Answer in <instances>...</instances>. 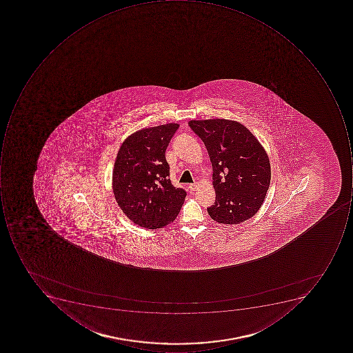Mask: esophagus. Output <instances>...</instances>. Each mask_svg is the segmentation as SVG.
<instances>
[{"label":"esophagus","mask_w":353,"mask_h":353,"mask_svg":"<svg viewBox=\"0 0 353 353\" xmlns=\"http://www.w3.org/2000/svg\"><path fill=\"white\" fill-rule=\"evenodd\" d=\"M197 183H191V185H189V189L191 190L192 192L196 191L197 190Z\"/></svg>","instance_id":"34e87169"}]
</instances>
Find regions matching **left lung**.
Returning a JSON list of instances; mask_svg holds the SVG:
<instances>
[{
	"label": "left lung",
	"instance_id": "left-lung-1",
	"mask_svg": "<svg viewBox=\"0 0 353 353\" xmlns=\"http://www.w3.org/2000/svg\"><path fill=\"white\" fill-rule=\"evenodd\" d=\"M203 140L213 168L215 203L207 208L217 223H240L254 216L270 183L265 150L244 125L225 119L190 121Z\"/></svg>",
	"mask_w": 353,
	"mask_h": 353
}]
</instances>
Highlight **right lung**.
<instances>
[{"label":"right lung","instance_id":"add662e5","mask_svg":"<svg viewBox=\"0 0 353 353\" xmlns=\"http://www.w3.org/2000/svg\"><path fill=\"white\" fill-rule=\"evenodd\" d=\"M175 123L144 128L123 142L114 162L112 189L123 212L136 225L162 228L175 221L187 192L172 185L165 150Z\"/></svg>","mask_w":353,"mask_h":353}]
</instances>
